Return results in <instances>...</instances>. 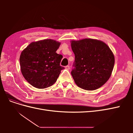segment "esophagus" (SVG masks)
I'll return each instance as SVG.
<instances>
[{
  "label": "esophagus",
  "instance_id": "1",
  "mask_svg": "<svg viewBox=\"0 0 133 133\" xmlns=\"http://www.w3.org/2000/svg\"><path fill=\"white\" fill-rule=\"evenodd\" d=\"M65 68L66 70H69L70 69V66L69 65H67V66H66L65 67Z\"/></svg>",
  "mask_w": 133,
  "mask_h": 133
}]
</instances>
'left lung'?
<instances>
[{
	"label": "left lung",
	"instance_id": "1",
	"mask_svg": "<svg viewBox=\"0 0 133 133\" xmlns=\"http://www.w3.org/2000/svg\"><path fill=\"white\" fill-rule=\"evenodd\" d=\"M70 42L75 55V68L71 74L75 84L87 90L103 86L110 78L114 65L110 48L101 41L90 38Z\"/></svg>",
	"mask_w": 133,
	"mask_h": 133
}]
</instances>
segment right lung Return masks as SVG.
<instances>
[{"label":"right lung","mask_w":133,"mask_h":133,"mask_svg":"<svg viewBox=\"0 0 133 133\" xmlns=\"http://www.w3.org/2000/svg\"><path fill=\"white\" fill-rule=\"evenodd\" d=\"M60 43L52 39L32 42L20 56L21 72L26 81L38 89L49 87L56 82L61 70L63 56L56 53Z\"/></svg>","instance_id":"obj_1"}]
</instances>
